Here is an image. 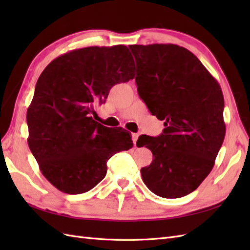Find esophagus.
Wrapping results in <instances>:
<instances>
[{
  "label": "esophagus",
  "mask_w": 250,
  "mask_h": 250,
  "mask_svg": "<svg viewBox=\"0 0 250 250\" xmlns=\"http://www.w3.org/2000/svg\"><path fill=\"white\" fill-rule=\"evenodd\" d=\"M131 138H132L133 144H134V146H135V144H137V141H138V138H139V134L138 133H132L131 134Z\"/></svg>",
  "instance_id": "obj_1"
}]
</instances>
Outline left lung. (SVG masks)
<instances>
[{
    "label": "left lung",
    "instance_id": "obj_1",
    "mask_svg": "<svg viewBox=\"0 0 250 250\" xmlns=\"http://www.w3.org/2000/svg\"><path fill=\"white\" fill-rule=\"evenodd\" d=\"M138 93L153 116L165 121L156 138L141 135L138 147L153 161L141 169L144 184L164 198L192 193L215 165L225 137L220 85L200 60L173 43L131 44Z\"/></svg>",
    "mask_w": 250,
    "mask_h": 250
}]
</instances>
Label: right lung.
Segmentation results:
<instances>
[{
  "instance_id": "right-lung-1",
  "label": "right lung",
  "mask_w": 250,
  "mask_h": 250,
  "mask_svg": "<svg viewBox=\"0 0 250 250\" xmlns=\"http://www.w3.org/2000/svg\"><path fill=\"white\" fill-rule=\"evenodd\" d=\"M133 78V57L124 44L73 50L42 71L27 110L28 145L57 190H92L106 175L109 158L132 148L130 133L101 125L92 113L113 85Z\"/></svg>"
}]
</instances>
